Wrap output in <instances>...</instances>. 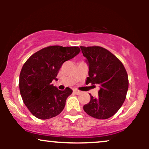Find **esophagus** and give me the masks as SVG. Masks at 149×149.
<instances>
[{"instance_id": "34e87169", "label": "esophagus", "mask_w": 149, "mask_h": 149, "mask_svg": "<svg viewBox=\"0 0 149 149\" xmlns=\"http://www.w3.org/2000/svg\"><path fill=\"white\" fill-rule=\"evenodd\" d=\"M73 92H74L75 94H76V95H79V94H80V91H79V90H76V89H75V90H73Z\"/></svg>"}]
</instances>
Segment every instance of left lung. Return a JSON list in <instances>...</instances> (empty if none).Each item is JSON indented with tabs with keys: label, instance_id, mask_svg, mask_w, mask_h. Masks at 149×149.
Returning <instances> with one entry per match:
<instances>
[{
	"label": "left lung",
	"instance_id": "left-lung-1",
	"mask_svg": "<svg viewBox=\"0 0 149 149\" xmlns=\"http://www.w3.org/2000/svg\"><path fill=\"white\" fill-rule=\"evenodd\" d=\"M89 64L86 83L99 85V97L83 107L85 112L97 119H107L119 110L128 90V76L120 61L111 52L100 46H80Z\"/></svg>",
	"mask_w": 149,
	"mask_h": 149
}]
</instances>
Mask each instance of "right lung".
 Masks as SVG:
<instances>
[{"label": "right lung", "instance_id": "1", "mask_svg": "<svg viewBox=\"0 0 149 149\" xmlns=\"http://www.w3.org/2000/svg\"><path fill=\"white\" fill-rule=\"evenodd\" d=\"M80 52L78 47L52 45L38 51L24 64L19 75L20 94L29 111L39 119L59 115L73 91L69 88L59 90L51 83L57 80L65 61Z\"/></svg>", "mask_w": 149, "mask_h": 149}]
</instances>
